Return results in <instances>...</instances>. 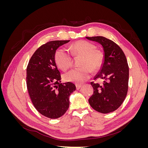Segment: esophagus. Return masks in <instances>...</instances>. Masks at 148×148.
<instances>
[{"mask_svg":"<svg viewBox=\"0 0 148 148\" xmlns=\"http://www.w3.org/2000/svg\"><path fill=\"white\" fill-rule=\"evenodd\" d=\"M75 86H76V88H77V89H80V88L82 87V85L78 84H77Z\"/></svg>","mask_w":148,"mask_h":148,"instance_id":"esophagus-1","label":"esophagus"}]
</instances>
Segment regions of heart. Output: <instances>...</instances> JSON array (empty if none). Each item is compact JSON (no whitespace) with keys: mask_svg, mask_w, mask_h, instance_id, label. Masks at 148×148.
<instances>
[{"mask_svg":"<svg viewBox=\"0 0 148 148\" xmlns=\"http://www.w3.org/2000/svg\"><path fill=\"white\" fill-rule=\"evenodd\" d=\"M71 54L74 57H82L79 68L75 69L64 75L65 82L81 84L88 80L93 71L99 70L104 62V55L102 51L95 49L90 42L79 40L70 46ZM56 64L63 71L70 69L73 64V59L70 53L64 49H59L54 54Z\"/></svg>","mask_w":148,"mask_h":148,"instance_id":"1","label":"heart"}]
</instances>
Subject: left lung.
Segmentation results:
<instances>
[{"instance_id": "1", "label": "left lung", "mask_w": 148, "mask_h": 148, "mask_svg": "<svg viewBox=\"0 0 148 148\" xmlns=\"http://www.w3.org/2000/svg\"><path fill=\"white\" fill-rule=\"evenodd\" d=\"M100 43L104 48V61L95 80L104 79L102 83H91L94 89L88 101L95 110L107 114L117 110L127 96L129 67L124 52L117 44L103 36L86 37Z\"/></svg>"}]
</instances>
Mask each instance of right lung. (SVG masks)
<instances>
[{
  "instance_id": "obj_1",
  "label": "right lung",
  "mask_w": 148,
  "mask_h": 148,
  "mask_svg": "<svg viewBox=\"0 0 148 148\" xmlns=\"http://www.w3.org/2000/svg\"><path fill=\"white\" fill-rule=\"evenodd\" d=\"M70 40L42 44L31 56L26 69V86L34 107L42 115L57 119L68 110L69 96L75 85L60 83L61 75L54 60L57 49Z\"/></svg>"
}]
</instances>
